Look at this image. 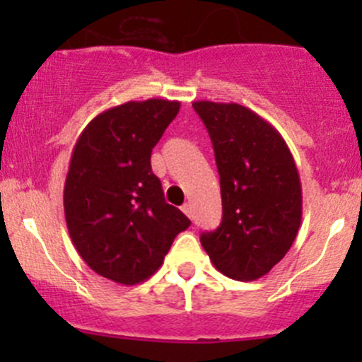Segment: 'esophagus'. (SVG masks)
<instances>
[{
    "instance_id": "34e87169",
    "label": "esophagus",
    "mask_w": 362,
    "mask_h": 362,
    "mask_svg": "<svg viewBox=\"0 0 362 362\" xmlns=\"http://www.w3.org/2000/svg\"><path fill=\"white\" fill-rule=\"evenodd\" d=\"M182 211H184L187 217H192V204L191 203H184V206H182Z\"/></svg>"
}]
</instances>
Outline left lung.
Listing matches in <instances>:
<instances>
[{
  "label": "left lung",
  "instance_id": "left-lung-1",
  "mask_svg": "<svg viewBox=\"0 0 362 362\" xmlns=\"http://www.w3.org/2000/svg\"><path fill=\"white\" fill-rule=\"evenodd\" d=\"M221 177L222 222L202 245L222 275L252 282L284 259L301 224V182L282 134L238 103L194 101Z\"/></svg>",
  "mask_w": 362,
  "mask_h": 362
}]
</instances>
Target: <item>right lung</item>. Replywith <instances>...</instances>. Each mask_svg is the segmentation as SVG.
Returning a JSON list of instances; mask_svg holds the SVG:
<instances>
[{
  "label": "right lung",
  "mask_w": 362,
  "mask_h": 362,
  "mask_svg": "<svg viewBox=\"0 0 362 362\" xmlns=\"http://www.w3.org/2000/svg\"><path fill=\"white\" fill-rule=\"evenodd\" d=\"M178 101H127L94 117L76 140L64 182V217L90 269L122 286L154 275L191 221L164 202L152 148Z\"/></svg>",
  "instance_id": "right-lung-1"
}]
</instances>
